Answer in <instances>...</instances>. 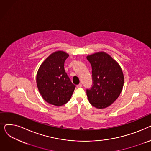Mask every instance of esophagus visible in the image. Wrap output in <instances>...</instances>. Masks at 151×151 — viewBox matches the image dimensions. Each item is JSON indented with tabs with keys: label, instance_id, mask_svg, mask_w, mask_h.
Listing matches in <instances>:
<instances>
[{
	"label": "esophagus",
	"instance_id": "obj_1",
	"mask_svg": "<svg viewBox=\"0 0 151 151\" xmlns=\"http://www.w3.org/2000/svg\"><path fill=\"white\" fill-rule=\"evenodd\" d=\"M76 87H77V88H81V87H82V84H79L78 85L76 86Z\"/></svg>",
	"mask_w": 151,
	"mask_h": 151
}]
</instances>
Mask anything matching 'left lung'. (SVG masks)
I'll return each mask as SVG.
<instances>
[{
  "instance_id": "obj_1",
  "label": "left lung",
  "mask_w": 151,
  "mask_h": 151,
  "mask_svg": "<svg viewBox=\"0 0 151 151\" xmlns=\"http://www.w3.org/2000/svg\"><path fill=\"white\" fill-rule=\"evenodd\" d=\"M92 67V85L86 89L90 104L99 109L105 108L119 96L124 86V75L119 65L105 52L88 55Z\"/></svg>"
}]
</instances>
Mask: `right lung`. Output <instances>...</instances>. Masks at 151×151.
Masks as SVG:
<instances>
[{
  "label": "right lung",
  "instance_id": "obj_1",
  "mask_svg": "<svg viewBox=\"0 0 151 151\" xmlns=\"http://www.w3.org/2000/svg\"><path fill=\"white\" fill-rule=\"evenodd\" d=\"M68 56L63 51L52 53L43 62L37 75V87L43 99L55 106L67 104L76 87L64 69Z\"/></svg>",
  "mask_w": 151,
  "mask_h": 151
}]
</instances>
